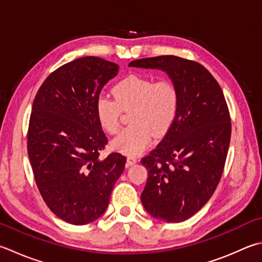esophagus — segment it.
<instances>
[{
	"mask_svg": "<svg viewBox=\"0 0 262 262\" xmlns=\"http://www.w3.org/2000/svg\"><path fill=\"white\" fill-rule=\"evenodd\" d=\"M138 162V159L136 156H132V155H129L126 157V165L127 166H131L133 164H136V163Z\"/></svg>",
	"mask_w": 262,
	"mask_h": 262,
	"instance_id": "obj_1",
	"label": "esophagus"
}]
</instances>
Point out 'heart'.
I'll return each mask as SVG.
<instances>
[{
  "label": "heart",
  "instance_id": "1",
  "mask_svg": "<svg viewBox=\"0 0 262 262\" xmlns=\"http://www.w3.org/2000/svg\"><path fill=\"white\" fill-rule=\"evenodd\" d=\"M114 99L99 96L96 114L100 126L110 135L120 131L122 111H130L129 123L112 142L114 149L137 155L150 144L152 135L161 137L171 129L180 108V91L169 78L130 75L113 89Z\"/></svg>",
  "mask_w": 262,
  "mask_h": 262
}]
</instances>
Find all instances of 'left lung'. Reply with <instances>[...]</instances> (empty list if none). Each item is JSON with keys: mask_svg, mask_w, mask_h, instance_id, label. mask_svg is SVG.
<instances>
[{"mask_svg": "<svg viewBox=\"0 0 262 262\" xmlns=\"http://www.w3.org/2000/svg\"><path fill=\"white\" fill-rule=\"evenodd\" d=\"M129 66L164 71L180 91L173 125L141 159L148 179L140 199L154 218L181 223L203 208L219 185L231 135L228 106L219 83L197 61L159 56Z\"/></svg>", "mask_w": 262, "mask_h": 262, "instance_id": "1", "label": "left lung"}]
</instances>
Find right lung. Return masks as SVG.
<instances>
[{"label":"right lung","mask_w":262,"mask_h":262,"mask_svg":"<svg viewBox=\"0 0 262 262\" xmlns=\"http://www.w3.org/2000/svg\"><path fill=\"white\" fill-rule=\"evenodd\" d=\"M118 73L116 63L82 57L57 68L33 101L27 150L42 199L58 218L85 225L106 211L126 157L111 152L98 122L96 101Z\"/></svg>","instance_id":"right-lung-1"}]
</instances>
